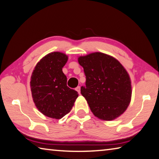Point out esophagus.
Masks as SVG:
<instances>
[{
  "mask_svg": "<svg viewBox=\"0 0 159 159\" xmlns=\"http://www.w3.org/2000/svg\"><path fill=\"white\" fill-rule=\"evenodd\" d=\"M76 90L78 92H79V94H80V86H78V87L76 88Z\"/></svg>",
  "mask_w": 159,
  "mask_h": 159,
  "instance_id": "obj_1",
  "label": "esophagus"
}]
</instances>
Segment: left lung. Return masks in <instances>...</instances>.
I'll use <instances>...</instances> for the list:
<instances>
[{
    "label": "left lung",
    "instance_id": "obj_1",
    "mask_svg": "<svg viewBox=\"0 0 159 159\" xmlns=\"http://www.w3.org/2000/svg\"><path fill=\"white\" fill-rule=\"evenodd\" d=\"M86 78L80 92L95 116L112 120L122 115L131 97V80L117 60L99 52L79 57Z\"/></svg>",
    "mask_w": 159,
    "mask_h": 159
}]
</instances>
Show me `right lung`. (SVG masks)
Here are the masks:
<instances>
[{
  "label": "right lung",
  "instance_id": "add662e5",
  "mask_svg": "<svg viewBox=\"0 0 159 159\" xmlns=\"http://www.w3.org/2000/svg\"><path fill=\"white\" fill-rule=\"evenodd\" d=\"M67 60L60 52L48 53L37 63L31 76L34 104L42 114L55 119H61L70 112L79 96L67 85V77L62 72Z\"/></svg>",
  "mask_w": 159,
  "mask_h": 159
}]
</instances>
